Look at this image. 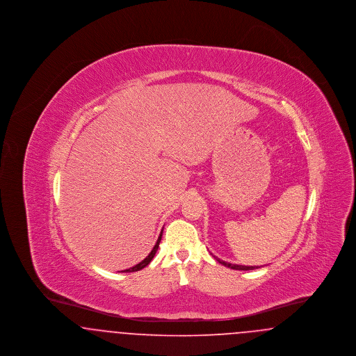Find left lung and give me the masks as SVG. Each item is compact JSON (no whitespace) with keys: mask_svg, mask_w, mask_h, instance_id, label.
Wrapping results in <instances>:
<instances>
[{"mask_svg":"<svg viewBox=\"0 0 356 356\" xmlns=\"http://www.w3.org/2000/svg\"><path fill=\"white\" fill-rule=\"evenodd\" d=\"M216 260L222 264V266H225V267H228V268H231V270H238V271H250V270H256V268H259V267H250V266H238V264H231V263H227V261H222L220 259H218L216 257Z\"/></svg>","mask_w":356,"mask_h":356,"instance_id":"1","label":"left lung"}]
</instances>
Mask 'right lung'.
Wrapping results in <instances>:
<instances>
[{"label":"right lung","mask_w":356,"mask_h":356,"mask_svg":"<svg viewBox=\"0 0 356 356\" xmlns=\"http://www.w3.org/2000/svg\"><path fill=\"white\" fill-rule=\"evenodd\" d=\"M161 236H163V229H161V232H160V236L157 238V241H156V244H154V247H153L152 251L149 252V254L143 260V261H140L138 264H136L135 267H132V268H128V270H125L124 272H136L140 271V270H143L144 267H147L149 263H151V260H152L153 257H154V254L157 252V248H159V244H160V241H161Z\"/></svg>","instance_id":"right-lung-1"}]
</instances>
